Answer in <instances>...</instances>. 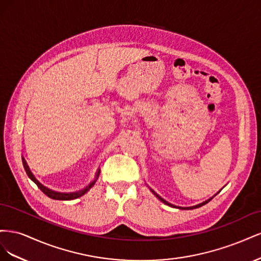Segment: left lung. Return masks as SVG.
Segmentation results:
<instances>
[{
  "instance_id": "left-lung-1",
  "label": "left lung",
  "mask_w": 261,
  "mask_h": 261,
  "mask_svg": "<svg viewBox=\"0 0 261 261\" xmlns=\"http://www.w3.org/2000/svg\"><path fill=\"white\" fill-rule=\"evenodd\" d=\"M152 193H153V194H154V195H155V196L158 197V198H159V199H160V200H161L162 202H164L165 204H168V206H171V207H175V208H179V209H186V210H187V209L189 210V209H196V208H199V207L203 206V204H206V203H208V202H209V201H210V200L212 199V198H211V199H208V200H206V201H203V202H201V203H199V204H197V206H193V207H186V208H183V207H176V206H174V204H172V203H169L168 201H165L164 199H162L160 196H158V195H156V194H155V193H154L153 191H152Z\"/></svg>"
}]
</instances>
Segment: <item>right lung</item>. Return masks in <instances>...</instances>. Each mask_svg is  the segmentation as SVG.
Returning <instances> with one entry per match:
<instances>
[{"instance_id": "right-lung-1", "label": "right lung", "mask_w": 261, "mask_h": 261, "mask_svg": "<svg viewBox=\"0 0 261 261\" xmlns=\"http://www.w3.org/2000/svg\"><path fill=\"white\" fill-rule=\"evenodd\" d=\"M22 164H23V168H25V170H26L27 175L35 181V183L37 184V186H38L39 188H40L41 191H42L46 196L50 197V198H52V199H57V200H72V199L78 198V197H82L83 195H85V194H86L87 192H88L89 189L94 185V183H96V180H97L98 177H99V173H100V171H98L96 179H94L93 181H91V183H90L88 186H86L84 189H82V191H80V192H75V193H57V192H53V191H51V189L46 188L45 186H43L42 184L39 183V181L36 179V177L33 175V173L30 172V170H29V168H28V165H27L26 161L23 160V159H22Z\"/></svg>"}]
</instances>
